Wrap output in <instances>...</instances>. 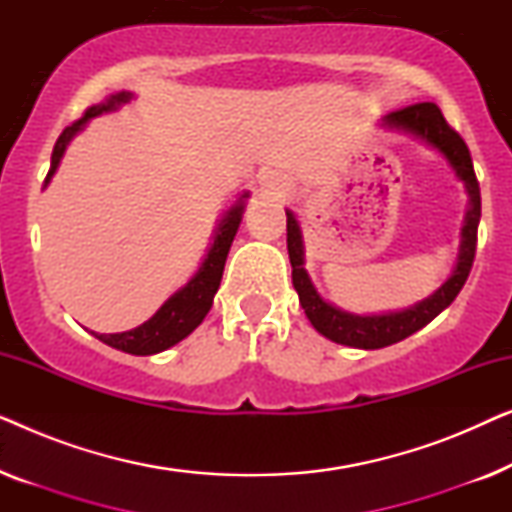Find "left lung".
Masks as SVG:
<instances>
[{"label":"left lung","instance_id":"1","mask_svg":"<svg viewBox=\"0 0 512 512\" xmlns=\"http://www.w3.org/2000/svg\"><path fill=\"white\" fill-rule=\"evenodd\" d=\"M387 123L394 125L398 130L412 132V135L422 137L424 142L443 153L450 160V165L457 172V177L466 184V191L471 195V207L466 214V226H464V240H461V254L459 263L454 268L452 277L440 286V289L429 296L422 303L410 307V310L394 312V314H377V317H359V314L342 312L331 303H326L314 289L307 270L303 268V240H300V228L296 216L286 212V247H289L291 258V277H293V289L298 291L300 305L307 314V319L312 321V326L317 328L321 335H326L328 340L340 342V345L349 347H361V349H380L389 347L394 342H401L408 335L417 333L419 328H424L429 321L438 317L447 305L457 298L461 286L466 284L468 272L473 268L475 247H478V223H480V186L478 177H475L471 151L457 130L445 121V116L440 114V109L433 102H417L410 107L396 109L387 116Z\"/></svg>","mask_w":512,"mask_h":512}]
</instances>
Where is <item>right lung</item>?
I'll list each match as a JSON object with an SVG mask.
<instances>
[{"label":"right lung","instance_id":"obj_1","mask_svg":"<svg viewBox=\"0 0 512 512\" xmlns=\"http://www.w3.org/2000/svg\"><path fill=\"white\" fill-rule=\"evenodd\" d=\"M130 97H132L130 93L111 95L107 102L88 107L86 111H83V116L79 118V121H74L72 125H67V128L62 130V135L58 137V142H55V146H53L51 170H48L44 184H48V179L53 177L55 167H58L62 153H65V149H67L69 139H72L76 132L83 128V123H86L88 118L104 114V111L116 109L118 104L128 102ZM242 198H247V193H244ZM242 198L226 214V219L221 221L219 233H216V240L212 244V249H209L205 263H202L198 275H195L191 282L184 286V289L174 293V296L167 300V303L160 307V310L153 314L149 321H144L142 326L132 328V331H125V333H114V335L93 333L95 338L102 340L104 345L121 349V352L146 356V354L163 352V349L177 345L179 340H184L188 333H193L195 328L202 324V319L207 317L209 307H212L214 293L219 291L230 244H233V237L242 221V209H244Z\"/></svg>","mask_w":512,"mask_h":512}]
</instances>
